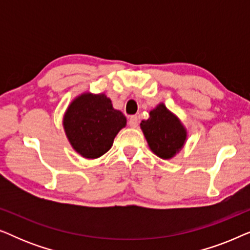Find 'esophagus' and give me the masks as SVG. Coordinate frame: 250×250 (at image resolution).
Wrapping results in <instances>:
<instances>
[{"instance_id": "obj_1", "label": "esophagus", "mask_w": 250, "mask_h": 250, "mask_svg": "<svg viewBox=\"0 0 250 250\" xmlns=\"http://www.w3.org/2000/svg\"><path fill=\"white\" fill-rule=\"evenodd\" d=\"M128 125L131 126V127H138L139 125V117L138 116H131L128 119Z\"/></svg>"}]
</instances>
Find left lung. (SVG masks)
<instances>
[{"label":"left lung","instance_id":"8db88e82","mask_svg":"<svg viewBox=\"0 0 250 250\" xmlns=\"http://www.w3.org/2000/svg\"><path fill=\"white\" fill-rule=\"evenodd\" d=\"M141 129L151 151L163 159H170L183 148L187 129L164 104L150 111V117L142 121Z\"/></svg>","mask_w":250,"mask_h":250}]
</instances>
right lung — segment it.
Segmentation results:
<instances>
[{"label":"right lung","mask_w":250,"mask_h":250,"mask_svg":"<svg viewBox=\"0 0 250 250\" xmlns=\"http://www.w3.org/2000/svg\"><path fill=\"white\" fill-rule=\"evenodd\" d=\"M125 126L126 117L114 109L111 100L104 93L80 95L63 116V128L71 146L87 159L104 155Z\"/></svg>","instance_id":"obj_1"}]
</instances>
